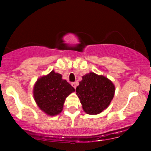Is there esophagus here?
<instances>
[{
  "label": "esophagus",
  "mask_w": 151,
  "mask_h": 151,
  "mask_svg": "<svg viewBox=\"0 0 151 151\" xmlns=\"http://www.w3.org/2000/svg\"><path fill=\"white\" fill-rule=\"evenodd\" d=\"M71 85H72V86H73V87L74 88H76V83H75V82H72V83H71Z\"/></svg>",
  "instance_id": "esophagus-1"
}]
</instances>
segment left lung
Returning a JSON list of instances; mask_svg holds the SVG:
<instances>
[{
  "label": "left lung",
  "instance_id": "8db88e82",
  "mask_svg": "<svg viewBox=\"0 0 151 151\" xmlns=\"http://www.w3.org/2000/svg\"><path fill=\"white\" fill-rule=\"evenodd\" d=\"M76 91L84 112L89 115H97L111 104L115 87L109 78L90 72L82 76Z\"/></svg>",
  "mask_w": 151,
  "mask_h": 151
}]
</instances>
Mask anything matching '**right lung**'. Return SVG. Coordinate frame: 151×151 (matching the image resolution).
Returning a JSON list of instances; mask_svg holds the SVG:
<instances>
[{"label": "right lung", "instance_id": "1", "mask_svg": "<svg viewBox=\"0 0 151 151\" xmlns=\"http://www.w3.org/2000/svg\"><path fill=\"white\" fill-rule=\"evenodd\" d=\"M62 77L61 74L53 70L39 78L34 86L33 95L37 106L50 116L60 114L66 98L75 91L73 86Z\"/></svg>", "mask_w": 151, "mask_h": 151}]
</instances>
